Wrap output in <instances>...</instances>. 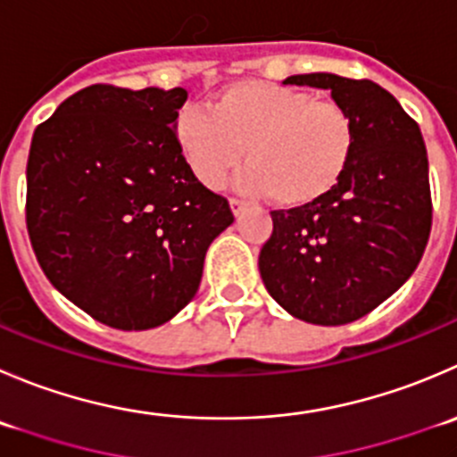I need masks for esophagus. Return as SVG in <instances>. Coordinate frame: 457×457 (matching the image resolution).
Wrapping results in <instances>:
<instances>
[{
    "mask_svg": "<svg viewBox=\"0 0 457 457\" xmlns=\"http://www.w3.org/2000/svg\"><path fill=\"white\" fill-rule=\"evenodd\" d=\"M229 207H232L234 216H241L243 212H245L247 205L243 201H238V198H229Z\"/></svg>",
    "mask_w": 457,
    "mask_h": 457,
    "instance_id": "obj_1",
    "label": "esophagus"
}]
</instances>
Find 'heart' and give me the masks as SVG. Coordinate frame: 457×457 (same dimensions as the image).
Here are the masks:
<instances>
[{
    "mask_svg": "<svg viewBox=\"0 0 457 457\" xmlns=\"http://www.w3.org/2000/svg\"><path fill=\"white\" fill-rule=\"evenodd\" d=\"M174 138L194 179L216 189L238 167V187L281 207L312 205L346 176L357 147L351 111L305 88L245 79L216 93L210 109L183 106Z\"/></svg>",
    "mask_w": 457,
    "mask_h": 457,
    "instance_id": "b5f03b06",
    "label": "heart"
}]
</instances>
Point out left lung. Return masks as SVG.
Masks as SVG:
<instances>
[{
  "label": "left lung",
  "mask_w": 457,
  "mask_h": 457,
  "mask_svg": "<svg viewBox=\"0 0 457 457\" xmlns=\"http://www.w3.org/2000/svg\"><path fill=\"white\" fill-rule=\"evenodd\" d=\"M283 84L330 88L351 111L357 147L328 196L272 212L259 272L292 317L344 326L404 286L422 259L433 219L427 147L418 122L370 79L303 73Z\"/></svg>",
  "instance_id": "obj_1"
}]
</instances>
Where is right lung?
<instances>
[{
  "mask_svg": "<svg viewBox=\"0 0 457 457\" xmlns=\"http://www.w3.org/2000/svg\"><path fill=\"white\" fill-rule=\"evenodd\" d=\"M180 87L93 84L35 129L26 228L48 281L118 330L170 321L196 295L228 198L198 183L174 138Z\"/></svg>",
  "mask_w": 457,
  "mask_h": 457,
  "instance_id": "right-lung-1",
  "label": "right lung"
}]
</instances>
